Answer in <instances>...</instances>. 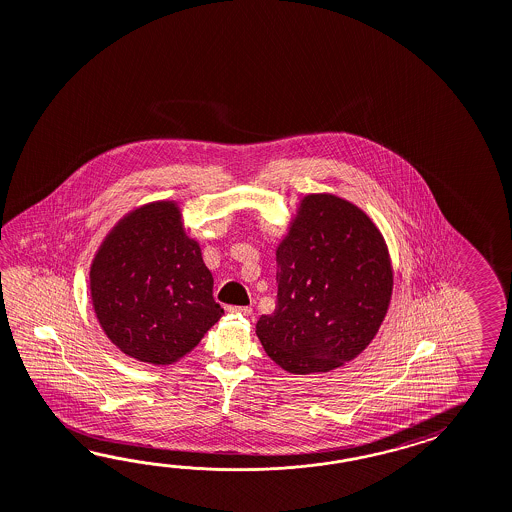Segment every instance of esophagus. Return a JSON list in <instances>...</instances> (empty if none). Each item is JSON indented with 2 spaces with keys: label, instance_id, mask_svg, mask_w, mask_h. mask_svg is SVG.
<instances>
[{
  "label": "esophagus",
  "instance_id": "obj_1",
  "mask_svg": "<svg viewBox=\"0 0 512 512\" xmlns=\"http://www.w3.org/2000/svg\"><path fill=\"white\" fill-rule=\"evenodd\" d=\"M227 312H233V314H244V316H251L253 309L251 307H237V305H229Z\"/></svg>",
  "mask_w": 512,
  "mask_h": 512
}]
</instances>
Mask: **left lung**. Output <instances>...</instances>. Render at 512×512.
Wrapping results in <instances>:
<instances>
[{
	"label": "left lung",
	"mask_w": 512,
	"mask_h": 512,
	"mask_svg": "<svg viewBox=\"0 0 512 512\" xmlns=\"http://www.w3.org/2000/svg\"><path fill=\"white\" fill-rule=\"evenodd\" d=\"M275 261V311L257 322L268 357L290 374L353 361L385 320L394 285L374 222L337 196H305Z\"/></svg>",
	"instance_id": "left-lung-1"
}]
</instances>
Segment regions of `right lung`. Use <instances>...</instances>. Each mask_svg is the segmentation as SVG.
Wrapping results in <instances>:
<instances>
[{"label":"right lung","mask_w":512,"mask_h":512,"mask_svg":"<svg viewBox=\"0 0 512 512\" xmlns=\"http://www.w3.org/2000/svg\"><path fill=\"white\" fill-rule=\"evenodd\" d=\"M196 240L172 201L127 214L90 268V294L105 335L125 355L172 364L200 344L224 309Z\"/></svg>","instance_id":"obj_1"}]
</instances>
